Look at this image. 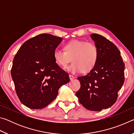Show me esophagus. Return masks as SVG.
Instances as JSON below:
<instances>
[{
  "label": "esophagus",
  "mask_w": 134,
  "mask_h": 134,
  "mask_svg": "<svg viewBox=\"0 0 134 134\" xmlns=\"http://www.w3.org/2000/svg\"><path fill=\"white\" fill-rule=\"evenodd\" d=\"M69 78L70 79V80H72V79L74 78V77L72 75H71V74H69Z\"/></svg>",
  "instance_id": "esophagus-1"
}]
</instances>
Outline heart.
<instances>
[{
  "mask_svg": "<svg viewBox=\"0 0 134 134\" xmlns=\"http://www.w3.org/2000/svg\"><path fill=\"white\" fill-rule=\"evenodd\" d=\"M63 49L64 51L58 49L54 50V60L63 69H65L71 61L72 64L68 70L72 73L90 72L94 69L98 60V48L93 42L73 40L65 44Z\"/></svg>",
  "mask_w": 134,
  "mask_h": 134,
  "instance_id": "heart-1",
  "label": "heart"
}]
</instances>
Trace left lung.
<instances>
[{"label": "left lung", "instance_id": "obj_1", "mask_svg": "<svg viewBox=\"0 0 134 134\" xmlns=\"http://www.w3.org/2000/svg\"><path fill=\"white\" fill-rule=\"evenodd\" d=\"M90 37L98 48V60L87 75L77 77L81 87L76 94L86 109L100 111L116 102L118 93L124 83L125 64L113 43L96 34Z\"/></svg>", "mask_w": 134, "mask_h": 134}]
</instances>
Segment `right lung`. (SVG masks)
I'll return each instance as SVG.
<instances>
[{
	"label": "right lung",
	"instance_id": "add662e5",
	"mask_svg": "<svg viewBox=\"0 0 134 134\" xmlns=\"http://www.w3.org/2000/svg\"><path fill=\"white\" fill-rule=\"evenodd\" d=\"M62 38L42 34L25 42L13 60L11 76L22 104L42 109L56 98L61 86L70 81L69 74L58 66L53 53Z\"/></svg>",
	"mask_w": 134,
	"mask_h": 134
}]
</instances>
